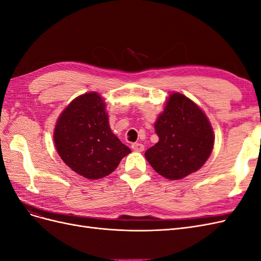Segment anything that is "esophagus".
<instances>
[{
  "label": "esophagus",
  "instance_id": "1",
  "mask_svg": "<svg viewBox=\"0 0 261 261\" xmlns=\"http://www.w3.org/2000/svg\"><path fill=\"white\" fill-rule=\"evenodd\" d=\"M132 148H133L134 151H138V152H141V151H144L145 146H144L143 144L135 143V144H133V145H132Z\"/></svg>",
  "mask_w": 261,
  "mask_h": 261
}]
</instances>
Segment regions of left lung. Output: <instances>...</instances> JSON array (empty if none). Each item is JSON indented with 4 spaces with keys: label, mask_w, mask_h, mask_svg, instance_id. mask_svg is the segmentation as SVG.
<instances>
[{
    "label": "left lung",
    "mask_w": 261,
    "mask_h": 261,
    "mask_svg": "<svg viewBox=\"0 0 261 261\" xmlns=\"http://www.w3.org/2000/svg\"><path fill=\"white\" fill-rule=\"evenodd\" d=\"M154 129L159 141L145 156L165 178H184L198 171L211 154L215 144L212 126L202 110L184 94H170Z\"/></svg>",
    "instance_id": "8db88e82"
}]
</instances>
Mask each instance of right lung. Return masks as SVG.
<instances>
[{
	"mask_svg": "<svg viewBox=\"0 0 261 261\" xmlns=\"http://www.w3.org/2000/svg\"><path fill=\"white\" fill-rule=\"evenodd\" d=\"M53 139L67 167L88 179L109 175L130 153L110 128L106 102L97 92L70 102L58 118Z\"/></svg>",
	"mask_w": 261,
	"mask_h": 261,
	"instance_id": "add662e5",
	"label": "right lung"
}]
</instances>
